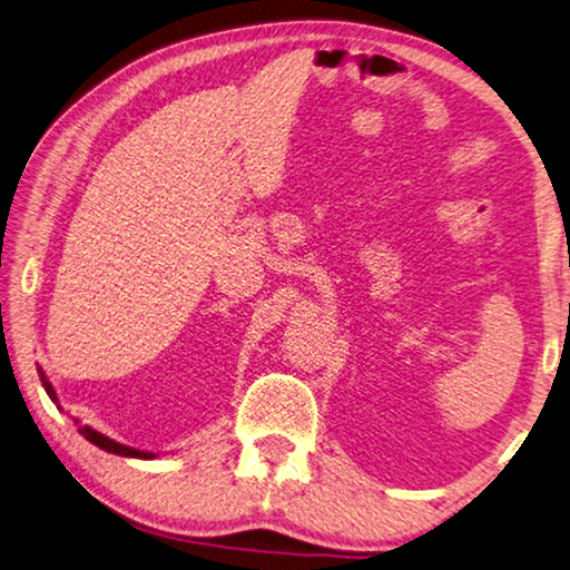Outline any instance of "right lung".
Wrapping results in <instances>:
<instances>
[{"label": "right lung", "mask_w": 570, "mask_h": 570, "mask_svg": "<svg viewBox=\"0 0 570 570\" xmlns=\"http://www.w3.org/2000/svg\"><path fill=\"white\" fill-rule=\"evenodd\" d=\"M37 373H39V377H42V385H45V391H47V395L52 397V401L57 403V393H55V387H52V383L47 381L45 377V373H42V367H37ZM59 411H62V407H59ZM77 423V421H75ZM79 433H82L89 443L92 445H97V448H102V451H107V453H115V455H125V458H155L153 453H145V451H135V448H127V445H122V443H115L112 438H107V435H102V433H97V431H92V428L89 425H79Z\"/></svg>", "instance_id": "obj_1"}]
</instances>
